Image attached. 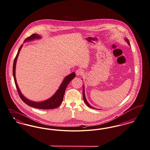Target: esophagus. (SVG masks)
I'll list each match as a JSON object with an SVG mask.
<instances>
[{
  "instance_id": "obj_1",
  "label": "esophagus",
  "mask_w": 150,
  "mask_h": 150,
  "mask_svg": "<svg viewBox=\"0 0 150 150\" xmlns=\"http://www.w3.org/2000/svg\"><path fill=\"white\" fill-rule=\"evenodd\" d=\"M76 74L78 76H80V75H82L83 74V70L81 69H78L76 71Z\"/></svg>"
}]
</instances>
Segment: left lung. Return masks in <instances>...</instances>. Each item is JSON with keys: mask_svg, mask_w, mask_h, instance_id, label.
Returning a JSON list of instances; mask_svg holds the SVG:
<instances>
[{"mask_svg": "<svg viewBox=\"0 0 150 150\" xmlns=\"http://www.w3.org/2000/svg\"><path fill=\"white\" fill-rule=\"evenodd\" d=\"M126 41L127 42V43H128V44L130 45V44H129V40L127 39H126ZM83 100H84V102H85V103H86V105H87V106H88V107H89V108H91V109H95L93 107H92V106H91L90 105V104L88 103V101H87V100H86V98H85V91H84V88H83Z\"/></svg>", "mask_w": 150, "mask_h": 150, "instance_id": "1", "label": "left lung"}]
</instances>
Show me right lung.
<instances>
[{
  "mask_svg": "<svg viewBox=\"0 0 150 150\" xmlns=\"http://www.w3.org/2000/svg\"><path fill=\"white\" fill-rule=\"evenodd\" d=\"M40 38L41 37L40 35H39L36 34H33L31 35V36H29L28 38H27L24 42L33 40H34L35 39H40ZM22 47H23V45H21V47H19V50H18V53L16 55L14 61L13 67V76H14V82L16 83V88H17L18 93V94H19L20 98L28 105H29L31 107H33V108H35L36 109L47 110V109H53L57 108L62 103L66 88L67 87V85L75 77V73L72 72L71 74L67 75V76L64 79V80H63L62 83L60 85L59 89L57 90V92L52 96V98L47 99L45 101H42V102H37L36 103V102L30 101V100L25 98L22 95V93H21V91L19 88L18 84L16 83V62L17 58L18 57L19 52L21 51Z\"/></svg>",
  "mask_w": 150,
  "mask_h": 150,
  "instance_id": "obj_1",
  "label": "right lung"
}]
</instances>
